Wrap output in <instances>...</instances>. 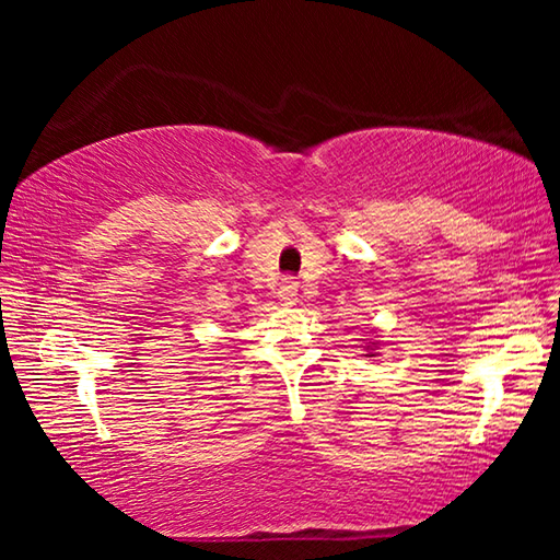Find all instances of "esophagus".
<instances>
[{"label":"esophagus","mask_w":560,"mask_h":560,"mask_svg":"<svg viewBox=\"0 0 560 560\" xmlns=\"http://www.w3.org/2000/svg\"><path fill=\"white\" fill-rule=\"evenodd\" d=\"M296 291H299V283L293 281V277H287L279 287V299L283 303H293V301H296Z\"/></svg>","instance_id":"1"}]
</instances>
